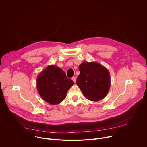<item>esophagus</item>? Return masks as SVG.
Listing matches in <instances>:
<instances>
[{
  "label": "esophagus",
  "mask_w": 147,
  "mask_h": 147,
  "mask_svg": "<svg viewBox=\"0 0 147 147\" xmlns=\"http://www.w3.org/2000/svg\"><path fill=\"white\" fill-rule=\"evenodd\" d=\"M72 80L74 81V82H75L76 83V78L75 77H72Z\"/></svg>",
  "instance_id": "esophagus-1"
}]
</instances>
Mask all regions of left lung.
Returning <instances> with one entry per match:
<instances>
[{
	"mask_svg": "<svg viewBox=\"0 0 147 147\" xmlns=\"http://www.w3.org/2000/svg\"><path fill=\"white\" fill-rule=\"evenodd\" d=\"M78 68L80 74L76 83L84 96L94 102L105 97L111 87V76L107 69L93 61L82 62Z\"/></svg>",
	"mask_w": 147,
	"mask_h": 147,
	"instance_id": "8db88e82",
	"label": "left lung"
}]
</instances>
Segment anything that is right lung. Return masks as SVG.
Segmentation results:
<instances>
[{
  "instance_id": "1",
  "label": "right lung",
  "mask_w": 147,
  "mask_h": 147,
  "mask_svg": "<svg viewBox=\"0 0 147 147\" xmlns=\"http://www.w3.org/2000/svg\"><path fill=\"white\" fill-rule=\"evenodd\" d=\"M74 82L67 78L61 69L50 65L40 72L36 78V88L40 96L51 105L63 100Z\"/></svg>"
}]
</instances>
